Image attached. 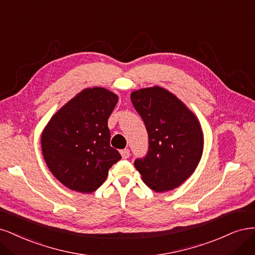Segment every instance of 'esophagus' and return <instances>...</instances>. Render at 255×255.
Segmentation results:
<instances>
[{"instance_id":"34e87169","label":"esophagus","mask_w":255,"mask_h":255,"mask_svg":"<svg viewBox=\"0 0 255 255\" xmlns=\"http://www.w3.org/2000/svg\"><path fill=\"white\" fill-rule=\"evenodd\" d=\"M121 154H122L123 159H128L130 155V151H129V149H123V150H121Z\"/></svg>"}]
</instances>
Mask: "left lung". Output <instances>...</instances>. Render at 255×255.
<instances>
[{
    "mask_svg": "<svg viewBox=\"0 0 255 255\" xmlns=\"http://www.w3.org/2000/svg\"><path fill=\"white\" fill-rule=\"evenodd\" d=\"M131 102L148 133V151L134 166L151 190L167 192L195 171L203 151L198 119L177 96L161 87L137 90Z\"/></svg>",
    "mask_w": 255,
    "mask_h": 255,
    "instance_id": "obj_1",
    "label": "left lung"
}]
</instances>
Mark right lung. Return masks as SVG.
Listing matches in <instances>:
<instances>
[{
  "label": "right lung",
  "instance_id": "obj_1",
  "mask_svg": "<svg viewBox=\"0 0 255 255\" xmlns=\"http://www.w3.org/2000/svg\"><path fill=\"white\" fill-rule=\"evenodd\" d=\"M119 101L101 87L88 88L57 111L41 135L47 167L70 190L96 191L122 159L110 146L108 119Z\"/></svg>",
  "mask_w": 255,
  "mask_h": 255
}]
</instances>
